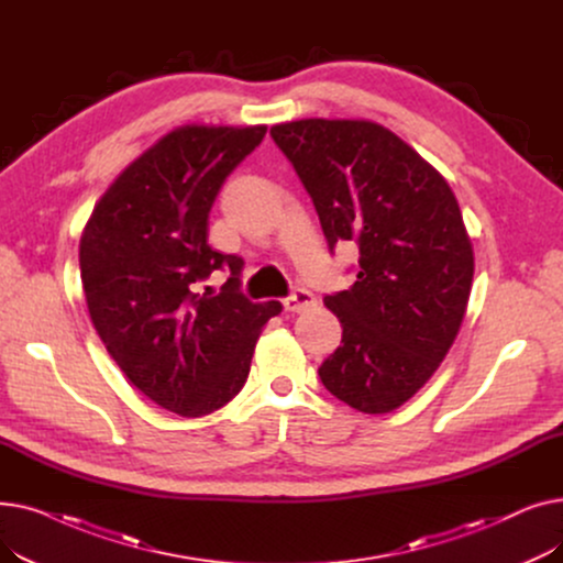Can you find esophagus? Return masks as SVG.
I'll list each match as a JSON object with an SVG mask.
<instances>
[{"mask_svg":"<svg viewBox=\"0 0 563 563\" xmlns=\"http://www.w3.org/2000/svg\"><path fill=\"white\" fill-rule=\"evenodd\" d=\"M314 303H317L314 294L308 291V289H294L287 299H283V308L287 312H301V310H306V308H310Z\"/></svg>","mask_w":563,"mask_h":563,"instance_id":"34e87169","label":"esophagus"}]
</instances>
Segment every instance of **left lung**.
Wrapping results in <instances>:
<instances>
[{
    "label": "left lung",
    "mask_w": 563,
    "mask_h": 563,
    "mask_svg": "<svg viewBox=\"0 0 563 563\" xmlns=\"http://www.w3.org/2000/svg\"><path fill=\"white\" fill-rule=\"evenodd\" d=\"M272 136L310 194L331 246H358V276L323 299L342 344L321 363L331 395L380 416L440 367L465 317L475 253L452 187L372 121L303 118Z\"/></svg>",
    "instance_id": "left-lung-1"
}]
</instances>
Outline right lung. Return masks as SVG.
Returning <instances> with one entry per match:
<instances>
[{"mask_svg":"<svg viewBox=\"0 0 563 563\" xmlns=\"http://www.w3.org/2000/svg\"><path fill=\"white\" fill-rule=\"evenodd\" d=\"M266 125H183L115 177L79 240L84 297L109 356L157 406L200 418L244 388L278 301L240 291L244 260L207 244L214 198ZM221 292L201 289L217 268Z\"/></svg>","mask_w":563,"mask_h":563,"instance_id":"right-lung-1","label":"right lung"}]
</instances>
